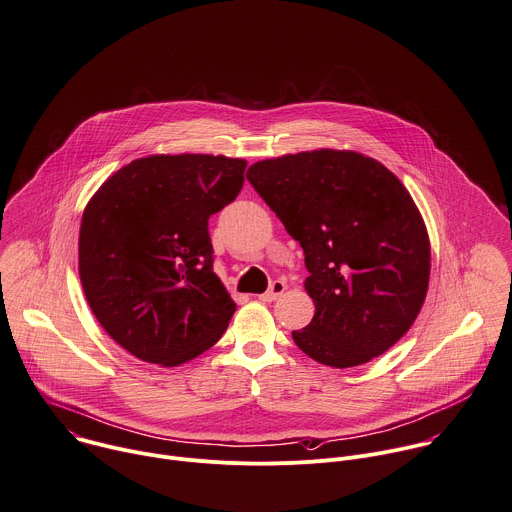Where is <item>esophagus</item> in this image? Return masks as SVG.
Returning <instances> with one entry per match:
<instances>
[{
    "mask_svg": "<svg viewBox=\"0 0 512 512\" xmlns=\"http://www.w3.org/2000/svg\"><path fill=\"white\" fill-rule=\"evenodd\" d=\"M284 290H286V282L284 280H274L270 284V288L264 294H260V300L262 302H274L284 294Z\"/></svg>",
    "mask_w": 512,
    "mask_h": 512,
    "instance_id": "obj_1",
    "label": "esophagus"
}]
</instances>
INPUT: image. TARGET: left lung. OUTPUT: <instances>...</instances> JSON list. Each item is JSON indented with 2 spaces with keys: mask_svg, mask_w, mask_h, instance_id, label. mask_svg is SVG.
Returning <instances> with one entry per match:
<instances>
[{
  "mask_svg": "<svg viewBox=\"0 0 512 512\" xmlns=\"http://www.w3.org/2000/svg\"><path fill=\"white\" fill-rule=\"evenodd\" d=\"M246 178L304 250L316 312L292 332L296 346L334 368L394 346L430 278L428 232L402 182L374 158L328 148L256 162Z\"/></svg>",
  "mask_w": 512,
  "mask_h": 512,
  "instance_id": "left-lung-1",
  "label": "left lung"
}]
</instances>
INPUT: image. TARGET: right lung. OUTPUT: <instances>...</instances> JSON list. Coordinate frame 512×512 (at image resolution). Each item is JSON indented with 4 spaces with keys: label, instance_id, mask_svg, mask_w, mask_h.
I'll return each instance as SVG.
<instances>
[{
    "label": "right lung",
    "instance_id": "obj_1",
    "mask_svg": "<svg viewBox=\"0 0 512 512\" xmlns=\"http://www.w3.org/2000/svg\"><path fill=\"white\" fill-rule=\"evenodd\" d=\"M246 160L156 154L112 174L80 226V280L102 328L136 358L180 366L236 310L214 274L208 220L236 200Z\"/></svg>",
    "mask_w": 512,
    "mask_h": 512
}]
</instances>
